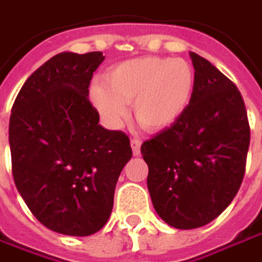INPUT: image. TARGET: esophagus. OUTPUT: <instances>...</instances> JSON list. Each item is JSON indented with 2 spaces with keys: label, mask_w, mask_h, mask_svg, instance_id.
<instances>
[{
  "label": "esophagus",
  "mask_w": 262,
  "mask_h": 262,
  "mask_svg": "<svg viewBox=\"0 0 262 262\" xmlns=\"http://www.w3.org/2000/svg\"><path fill=\"white\" fill-rule=\"evenodd\" d=\"M141 144H142V142H141V139H138V138H132L130 145L135 156H139V154H141Z\"/></svg>",
  "instance_id": "34e87169"
}]
</instances>
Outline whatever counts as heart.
I'll list each match as a JSON object with an SVG mask.
<instances>
[{"label": "heart", "instance_id": "heart-1", "mask_svg": "<svg viewBox=\"0 0 262 262\" xmlns=\"http://www.w3.org/2000/svg\"><path fill=\"white\" fill-rule=\"evenodd\" d=\"M194 70L184 59L146 56L121 62L92 87V100L111 124L120 123L132 103L135 120L148 132L175 124L188 108L194 92Z\"/></svg>", "mask_w": 262, "mask_h": 262}]
</instances>
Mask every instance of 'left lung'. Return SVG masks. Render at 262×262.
I'll return each mask as SVG.
<instances>
[{
	"label": "left lung",
	"mask_w": 262,
	"mask_h": 262,
	"mask_svg": "<svg viewBox=\"0 0 262 262\" xmlns=\"http://www.w3.org/2000/svg\"><path fill=\"white\" fill-rule=\"evenodd\" d=\"M190 56L195 83L188 108L141 146L154 209L181 230L206 225L231 203L245 177L251 142L236 84L205 57Z\"/></svg>",
	"instance_id": "obj_1"
}]
</instances>
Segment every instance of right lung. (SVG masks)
<instances>
[{
	"mask_svg": "<svg viewBox=\"0 0 262 262\" xmlns=\"http://www.w3.org/2000/svg\"><path fill=\"white\" fill-rule=\"evenodd\" d=\"M103 59L100 52L56 54L25 81L11 108L16 188L39 223L67 236H90L106 224L132 159L129 136L103 129L89 99Z\"/></svg>",
	"mask_w": 262,
	"mask_h": 262,
	"instance_id": "right-lung-1",
	"label": "right lung"
}]
</instances>
